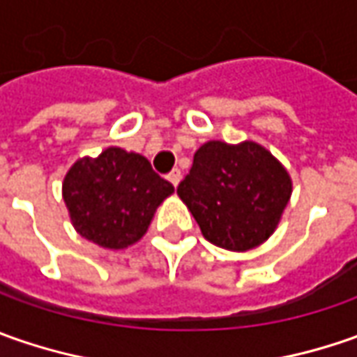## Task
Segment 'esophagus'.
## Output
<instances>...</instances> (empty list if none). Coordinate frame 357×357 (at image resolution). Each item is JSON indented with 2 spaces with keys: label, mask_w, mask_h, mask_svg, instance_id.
I'll return each instance as SVG.
<instances>
[{
  "label": "esophagus",
  "mask_w": 357,
  "mask_h": 357,
  "mask_svg": "<svg viewBox=\"0 0 357 357\" xmlns=\"http://www.w3.org/2000/svg\"><path fill=\"white\" fill-rule=\"evenodd\" d=\"M169 181L172 183V186H178V183H181V178H183V172L178 171V169H172L171 172H169V176H167Z\"/></svg>",
  "instance_id": "34e87169"
}]
</instances>
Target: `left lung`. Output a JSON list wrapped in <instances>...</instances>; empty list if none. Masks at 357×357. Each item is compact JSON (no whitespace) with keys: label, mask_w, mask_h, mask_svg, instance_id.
I'll return each instance as SVG.
<instances>
[{"label":"left lung","mask_w":357,"mask_h":357,"mask_svg":"<svg viewBox=\"0 0 357 357\" xmlns=\"http://www.w3.org/2000/svg\"><path fill=\"white\" fill-rule=\"evenodd\" d=\"M214 246L244 252L276 230L292 195L282 162L262 144L208 141L176 188Z\"/></svg>","instance_id":"left-lung-1"}]
</instances>
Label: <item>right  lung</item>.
<instances>
[{"mask_svg": "<svg viewBox=\"0 0 357 357\" xmlns=\"http://www.w3.org/2000/svg\"><path fill=\"white\" fill-rule=\"evenodd\" d=\"M174 186L139 153L109 146L97 158H79L63 181V200L83 238L121 250L143 238L158 204Z\"/></svg>", "mask_w": 357, "mask_h": 357, "instance_id": "obj_1", "label": "right lung"}]
</instances>
